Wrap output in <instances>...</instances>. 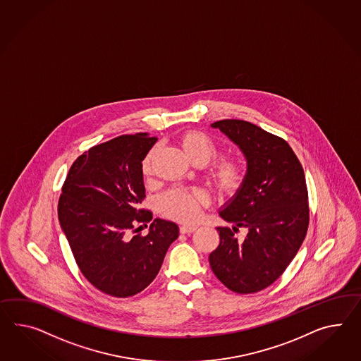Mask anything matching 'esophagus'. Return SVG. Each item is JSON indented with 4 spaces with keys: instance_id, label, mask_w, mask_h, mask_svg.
I'll list each match as a JSON object with an SVG mask.
<instances>
[{
    "instance_id": "1",
    "label": "esophagus",
    "mask_w": 361,
    "mask_h": 361,
    "mask_svg": "<svg viewBox=\"0 0 361 361\" xmlns=\"http://www.w3.org/2000/svg\"><path fill=\"white\" fill-rule=\"evenodd\" d=\"M196 229H197L196 225H182V226L179 228V231H180L182 234H191V233H194Z\"/></svg>"
}]
</instances>
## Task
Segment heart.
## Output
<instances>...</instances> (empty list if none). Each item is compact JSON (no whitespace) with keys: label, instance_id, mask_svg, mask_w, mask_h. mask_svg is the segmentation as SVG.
Wrapping results in <instances>:
<instances>
[{"label":"heart","instance_id":"b5f03b06","mask_svg":"<svg viewBox=\"0 0 361 361\" xmlns=\"http://www.w3.org/2000/svg\"><path fill=\"white\" fill-rule=\"evenodd\" d=\"M180 145L185 156L195 164L200 165L208 164L219 153V149L212 139L197 130L185 133L180 137ZM154 156L156 148H152L142 158L141 171L145 176H152L154 171ZM209 179L222 194H235L245 183L246 169L237 158L222 157L211 167ZM208 202V195L200 188H173L162 197V211L167 217L176 221L192 222L199 219L204 205H207Z\"/></svg>","mask_w":361,"mask_h":361}]
</instances>
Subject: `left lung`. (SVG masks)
Masks as SVG:
<instances>
[{
	"label": "left lung",
	"instance_id": "left-lung-1",
	"mask_svg": "<svg viewBox=\"0 0 361 361\" xmlns=\"http://www.w3.org/2000/svg\"><path fill=\"white\" fill-rule=\"evenodd\" d=\"M213 128L234 141L247 159L245 183L220 216V245L209 255L213 274L240 295L263 290L287 269L305 240L309 203L305 173L287 141L249 121L225 119ZM248 229L243 240L235 237Z\"/></svg>",
	"mask_w": 361,
	"mask_h": 361
}]
</instances>
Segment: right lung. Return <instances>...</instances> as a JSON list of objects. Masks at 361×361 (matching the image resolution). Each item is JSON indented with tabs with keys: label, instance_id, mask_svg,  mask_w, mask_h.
Returning a JSON list of instances; mask_svg holds the SVG:
<instances>
[{
	"label": "right lung",
	"instance_id": "right-lung-1",
	"mask_svg": "<svg viewBox=\"0 0 361 361\" xmlns=\"http://www.w3.org/2000/svg\"><path fill=\"white\" fill-rule=\"evenodd\" d=\"M157 137L121 135L83 152L65 178L59 221L85 279L112 297L135 296L148 287L178 238L176 222L156 219L145 199L141 161Z\"/></svg>",
	"mask_w": 361,
	"mask_h": 361
}]
</instances>
